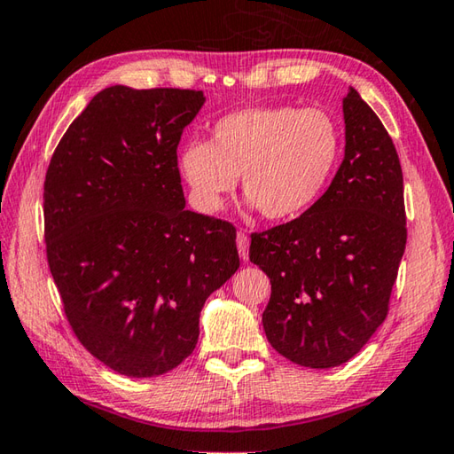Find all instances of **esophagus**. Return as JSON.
<instances>
[{"mask_svg": "<svg viewBox=\"0 0 454 454\" xmlns=\"http://www.w3.org/2000/svg\"><path fill=\"white\" fill-rule=\"evenodd\" d=\"M237 249L239 256H241L243 261L249 259V235H247L245 231H239L237 233Z\"/></svg>", "mask_w": 454, "mask_h": 454, "instance_id": "esophagus-1", "label": "esophagus"}]
</instances>
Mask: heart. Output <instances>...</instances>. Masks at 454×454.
<instances>
[{
    "mask_svg": "<svg viewBox=\"0 0 454 454\" xmlns=\"http://www.w3.org/2000/svg\"><path fill=\"white\" fill-rule=\"evenodd\" d=\"M341 153L336 121L320 108L256 106L213 124L211 140L179 152V172L203 213H217L243 176V192L270 221L304 215L326 193Z\"/></svg>",
    "mask_w": 454,
    "mask_h": 454,
    "instance_id": "obj_1",
    "label": "heart"
}]
</instances>
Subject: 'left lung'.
I'll return each mask as SVG.
<instances>
[{"instance_id": "left-lung-1", "label": "left lung", "mask_w": 454, "mask_h": 454, "mask_svg": "<svg viewBox=\"0 0 454 454\" xmlns=\"http://www.w3.org/2000/svg\"><path fill=\"white\" fill-rule=\"evenodd\" d=\"M344 160L322 200L253 233L249 249L270 278L267 340L316 370L352 360L381 326L407 243L397 150L356 89L344 98Z\"/></svg>"}]
</instances>
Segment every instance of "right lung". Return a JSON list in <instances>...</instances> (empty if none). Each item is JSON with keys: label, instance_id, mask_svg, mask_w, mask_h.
Masks as SVG:
<instances>
[{"label": "right lung", "instance_id": "add662e5", "mask_svg": "<svg viewBox=\"0 0 454 454\" xmlns=\"http://www.w3.org/2000/svg\"><path fill=\"white\" fill-rule=\"evenodd\" d=\"M203 102L201 90H100L45 176L47 261L67 320L128 378L182 364L205 301L239 269L235 227L185 209L177 144Z\"/></svg>", "mask_w": 454, "mask_h": 454}]
</instances>
